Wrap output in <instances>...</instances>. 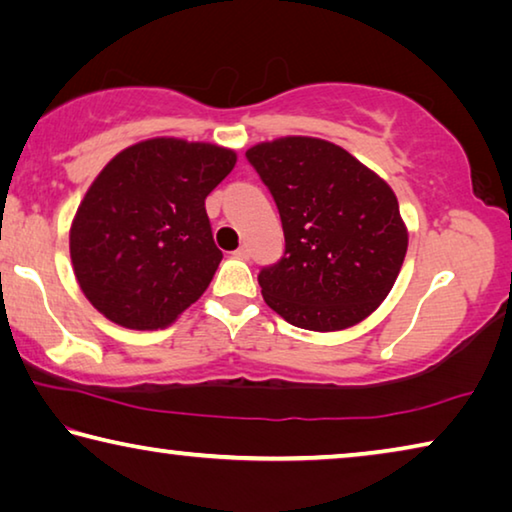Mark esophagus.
Returning <instances> with one entry per match:
<instances>
[{
  "mask_svg": "<svg viewBox=\"0 0 512 512\" xmlns=\"http://www.w3.org/2000/svg\"><path fill=\"white\" fill-rule=\"evenodd\" d=\"M232 255H235L237 259H250V250H248V246H241V248H237Z\"/></svg>",
  "mask_w": 512,
  "mask_h": 512,
  "instance_id": "1",
  "label": "esophagus"
}]
</instances>
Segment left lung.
Segmentation results:
<instances>
[{"label":"left lung","instance_id":"1","mask_svg":"<svg viewBox=\"0 0 512 512\" xmlns=\"http://www.w3.org/2000/svg\"><path fill=\"white\" fill-rule=\"evenodd\" d=\"M284 230V255L257 280L287 323L336 332L370 316L409 246L393 189L332 142L280 137L246 151Z\"/></svg>","mask_w":512,"mask_h":512}]
</instances>
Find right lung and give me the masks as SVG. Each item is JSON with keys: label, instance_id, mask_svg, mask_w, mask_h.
Masks as SVG:
<instances>
[{"label": "right lung", "instance_id": "right-lung-1", "mask_svg": "<svg viewBox=\"0 0 512 512\" xmlns=\"http://www.w3.org/2000/svg\"><path fill=\"white\" fill-rule=\"evenodd\" d=\"M235 162L223 146L155 137L103 167L69 230L74 275L103 316L162 329L203 296L223 259L205 198Z\"/></svg>", "mask_w": 512, "mask_h": 512}]
</instances>
